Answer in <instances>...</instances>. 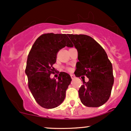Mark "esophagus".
I'll list each match as a JSON object with an SVG mask.
<instances>
[{
	"instance_id": "34e87169",
	"label": "esophagus",
	"mask_w": 131,
	"mask_h": 131,
	"mask_svg": "<svg viewBox=\"0 0 131 131\" xmlns=\"http://www.w3.org/2000/svg\"><path fill=\"white\" fill-rule=\"evenodd\" d=\"M70 76H71V79H74V78H75V76H74V74H70Z\"/></svg>"
}]
</instances>
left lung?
Here are the masks:
<instances>
[{
	"mask_svg": "<svg viewBox=\"0 0 131 131\" xmlns=\"http://www.w3.org/2000/svg\"><path fill=\"white\" fill-rule=\"evenodd\" d=\"M68 36L78 50L79 61L75 76L89 78L87 82L82 79L83 84L78 91L81 102L88 107L102 106L110 97L114 83L112 63L103 47L91 37L84 34Z\"/></svg>",
	"mask_w": 131,
	"mask_h": 131,
	"instance_id": "8db88e82",
	"label": "left lung"
}]
</instances>
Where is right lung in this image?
<instances>
[{
	"label": "right lung",
	"instance_id": "obj_1",
	"mask_svg": "<svg viewBox=\"0 0 131 131\" xmlns=\"http://www.w3.org/2000/svg\"><path fill=\"white\" fill-rule=\"evenodd\" d=\"M73 43L65 34L47 33L37 39L27 59L25 73L28 87L34 99L44 108H54L63 102L66 91L71 81L70 74L60 72L58 79H51L54 73L57 53Z\"/></svg>",
	"mask_w": 131,
	"mask_h": 131
}]
</instances>
